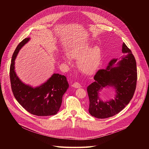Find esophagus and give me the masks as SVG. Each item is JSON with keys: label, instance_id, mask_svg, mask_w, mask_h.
I'll use <instances>...</instances> for the list:
<instances>
[{"label": "esophagus", "instance_id": "esophagus-1", "mask_svg": "<svg viewBox=\"0 0 149 149\" xmlns=\"http://www.w3.org/2000/svg\"><path fill=\"white\" fill-rule=\"evenodd\" d=\"M72 86L76 88H80L81 86V85H80V84L78 82H74L73 84H72Z\"/></svg>", "mask_w": 149, "mask_h": 149}]
</instances>
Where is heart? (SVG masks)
Wrapping results in <instances>:
<instances>
[{"instance_id": "1", "label": "heart", "mask_w": 149, "mask_h": 149, "mask_svg": "<svg viewBox=\"0 0 149 149\" xmlns=\"http://www.w3.org/2000/svg\"><path fill=\"white\" fill-rule=\"evenodd\" d=\"M91 46L89 43L74 45L70 49L68 54H65L63 56V59L66 63H70V57L77 58L76 63L78 68L85 73H92L99 65L102 58V50L98 46L91 48Z\"/></svg>"}]
</instances>
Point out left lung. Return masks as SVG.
<instances>
[{
    "label": "left lung",
    "instance_id": "obj_1",
    "mask_svg": "<svg viewBox=\"0 0 149 149\" xmlns=\"http://www.w3.org/2000/svg\"><path fill=\"white\" fill-rule=\"evenodd\" d=\"M125 54L113 67L118 59L112 60L106 69H99L94 76V81L87 87L89 99V112L99 119H104L120 112L132 98L136 86V63L131 50L123 43ZM112 86L117 95L114 100L104 102L100 100L99 91L106 86Z\"/></svg>",
    "mask_w": 149,
    "mask_h": 149
}]
</instances>
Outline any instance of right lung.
<instances>
[{
	"label": "right lung",
	"mask_w": 149,
	"mask_h": 149,
	"mask_svg": "<svg viewBox=\"0 0 149 149\" xmlns=\"http://www.w3.org/2000/svg\"><path fill=\"white\" fill-rule=\"evenodd\" d=\"M30 40L26 38L18 44L11 59L10 78L13 95L18 102L29 113L40 116L56 115L62 103L63 96L69 87L66 77L58 73L43 84L33 88L23 83L15 72V60L24 45Z\"/></svg>",
	"instance_id": "1"
}]
</instances>
